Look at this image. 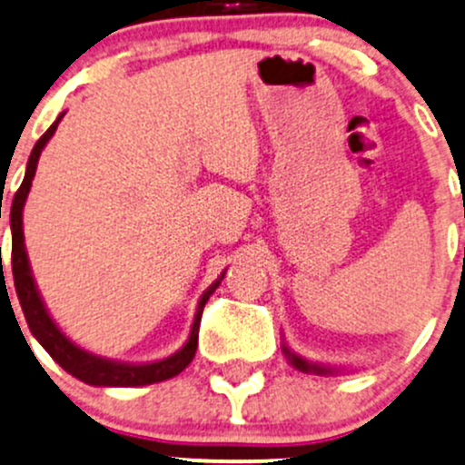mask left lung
<instances>
[{"mask_svg":"<svg viewBox=\"0 0 465 465\" xmlns=\"http://www.w3.org/2000/svg\"><path fill=\"white\" fill-rule=\"evenodd\" d=\"M282 354H285L287 363H290L292 368H294V370H298V372H305V374H321V376L343 372V368H331V365H325V363H312V361L302 359V356H301V354H296V351L292 350L290 345L285 343V341H282Z\"/></svg>","mask_w":465,"mask_h":465,"instance_id":"8db88e82","label":"left lung"}]
</instances>
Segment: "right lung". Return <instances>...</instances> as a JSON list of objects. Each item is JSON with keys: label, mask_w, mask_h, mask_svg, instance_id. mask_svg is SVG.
I'll return each instance as SVG.
<instances>
[{"label": "right lung", "mask_w": 465, "mask_h": 465, "mask_svg": "<svg viewBox=\"0 0 465 465\" xmlns=\"http://www.w3.org/2000/svg\"><path fill=\"white\" fill-rule=\"evenodd\" d=\"M64 117V114L57 115V120L53 122L51 129L37 140V144L33 146L31 158L26 164V175H24L22 187L15 193L13 204H11V232H13V278H15V292H17L19 305H22L24 316H26L28 330L33 331V336L39 341L44 350L53 356L55 363H60L68 374H73L75 379L84 381L89 385H102V388H138V385H151L160 383V381H167L171 376L180 374L189 363L193 361L195 348H198V330H200V316H203L204 302L209 301V296L218 290L220 281L224 278V270L212 285L204 290V294L200 296L198 310H195L192 331H189L187 343L183 345L175 354L167 356V359L153 361V363H122V361L104 359V356L91 354V351L82 350L80 345L73 343L64 331L57 327V322L51 319L46 305H44L42 296L35 285V278H33L31 262H28L26 245H24V229H22V212L24 204H26L28 192H31L33 178H35V169L39 163V155H42L44 146L55 134L57 124Z\"/></svg>", "instance_id": "1"}]
</instances>
